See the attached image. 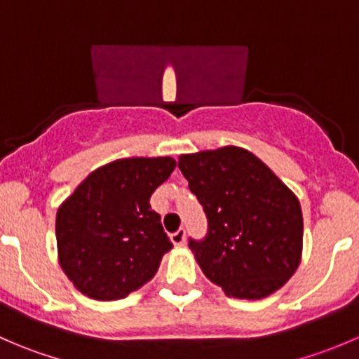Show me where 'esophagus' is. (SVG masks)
I'll return each instance as SVG.
<instances>
[{
  "instance_id": "1",
  "label": "esophagus",
  "mask_w": 359,
  "mask_h": 359,
  "mask_svg": "<svg viewBox=\"0 0 359 359\" xmlns=\"http://www.w3.org/2000/svg\"><path fill=\"white\" fill-rule=\"evenodd\" d=\"M172 243L175 245V247H182L184 243H186V231L184 229H179L175 231V233H172Z\"/></svg>"
}]
</instances>
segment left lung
Here are the masks:
<instances>
[{"label": "left lung", "instance_id": "1", "mask_svg": "<svg viewBox=\"0 0 359 359\" xmlns=\"http://www.w3.org/2000/svg\"><path fill=\"white\" fill-rule=\"evenodd\" d=\"M179 168L208 224L205 238H189L205 276L236 299H264L283 287L302 252L295 194L241 147L182 154Z\"/></svg>", "mask_w": 359, "mask_h": 359}]
</instances>
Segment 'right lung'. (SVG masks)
<instances>
[{
	"label": "right lung",
	"instance_id": "add662e5",
	"mask_svg": "<svg viewBox=\"0 0 359 359\" xmlns=\"http://www.w3.org/2000/svg\"><path fill=\"white\" fill-rule=\"evenodd\" d=\"M172 158H126L90 173L57 212L59 260L74 287L97 300L125 299L156 274L173 247L151 194Z\"/></svg>",
	"mask_w": 359,
	"mask_h": 359
}]
</instances>
